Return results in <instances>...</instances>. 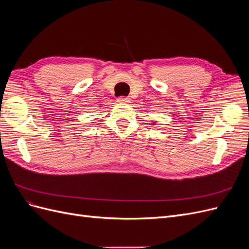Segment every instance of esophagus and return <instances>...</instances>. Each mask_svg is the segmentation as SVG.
I'll list each match as a JSON object with an SVG mask.
<instances>
[{
  "label": "esophagus",
  "instance_id": "34e87169",
  "mask_svg": "<svg viewBox=\"0 0 249 249\" xmlns=\"http://www.w3.org/2000/svg\"><path fill=\"white\" fill-rule=\"evenodd\" d=\"M117 102L118 103H122V104H129L131 101L129 97H124V96H120L117 99Z\"/></svg>",
  "mask_w": 249,
  "mask_h": 249
}]
</instances>
